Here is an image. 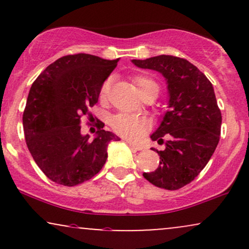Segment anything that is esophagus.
Masks as SVG:
<instances>
[{
	"label": "esophagus",
	"instance_id": "obj_1",
	"mask_svg": "<svg viewBox=\"0 0 249 249\" xmlns=\"http://www.w3.org/2000/svg\"><path fill=\"white\" fill-rule=\"evenodd\" d=\"M126 142H127L128 145H130L131 147L133 148V150H136V151H141V150H142V147L139 144H136V142H131V141H126Z\"/></svg>",
	"mask_w": 249,
	"mask_h": 249
}]
</instances>
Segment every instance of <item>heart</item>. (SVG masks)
<instances>
[{"mask_svg":"<svg viewBox=\"0 0 249 249\" xmlns=\"http://www.w3.org/2000/svg\"><path fill=\"white\" fill-rule=\"evenodd\" d=\"M133 84L137 87L141 97L145 92L156 90L159 92V85L156 81L146 76H136L133 78ZM110 91V81L104 82L101 88V99H105ZM111 126L117 133L128 139H137L142 137L147 131V122L144 118L126 113H119L111 119Z\"/></svg>","mask_w":249,"mask_h":249,"instance_id":"heart-1","label":"heart"}]
</instances>
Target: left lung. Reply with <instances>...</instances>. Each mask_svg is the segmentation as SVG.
I'll return each instance as SVG.
<instances>
[{
  "label": "left lung",
  "mask_w": 249,
  "mask_h": 249,
  "mask_svg": "<svg viewBox=\"0 0 249 249\" xmlns=\"http://www.w3.org/2000/svg\"><path fill=\"white\" fill-rule=\"evenodd\" d=\"M136 67L161 73L167 84L168 110L151 139L164 144L159 166L142 173L154 186L174 191L204 170L220 139L221 112L212 83L196 65L176 56L132 59ZM167 141H164L163 138Z\"/></svg>",
  "instance_id": "1"
}]
</instances>
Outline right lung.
Masks as SVG:
<instances>
[{"instance_id": "1", "label": "right lung", "mask_w": 249, "mask_h": 249, "mask_svg": "<svg viewBox=\"0 0 249 249\" xmlns=\"http://www.w3.org/2000/svg\"><path fill=\"white\" fill-rule=\"evenodd\" d=\"M118 61L63 56L31 85L23 113L25 142L37 166L57 184L76 186L95 177L107 161L108 142L121 141L103 126L93 139L81 132V117L98 102Z\"/></svg>"}]
</instances>
